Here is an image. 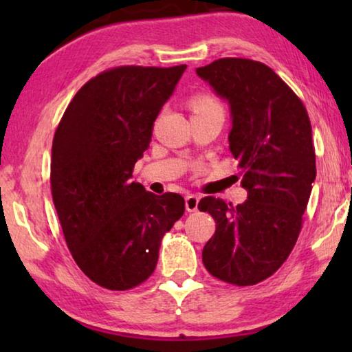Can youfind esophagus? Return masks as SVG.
Segmentation results:
<instances>
[{
    "label": "esophagus",
    "mask_w": 352,
    "mask_h": 352,
    "mask_svg": "<svg viewBox=\"0 0 352 352\" xmlns=\"http://www.w3.org/2000/svg\"><path fill=\"white\" fill-rule=\"evenodd\" d=\"M199 201H200V197H197V195L194 194H189L186 197V201H184V205H186V211L188 212H194L199 210Z\"/></svg>",
    "instance_id": "34e87169"
}]
</instances>
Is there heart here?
<instances>
[{"instance_id": "b5f03b06", "label": "heart", "mask_w": 352, "mask_h": 352, "mask_svg": "<svg viewBox=\"0 0 352 352\" xmlns=\"http://www.w3.org/2000/svg\"><path fill=\"white\" fill-rule=\"evenodd\" d=\"M190 109H192L194 115H199V113H206V111H212V110H222V105H220L219 100L212 96V94L208 93H200L195 94L190 100Z\"/></svg>"}]
</instances>
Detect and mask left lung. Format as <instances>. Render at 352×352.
<instances>
[{"label": "left lung", "instance_id": "1", "mask_svg": "<svg viewBox=\"0 0 352 352\" xmlns=\"http://www.w3.org/2000/svg\"><path fill=\"white\" fill-rule=\"evenodd\" d=\"M197 74L228 100L230 151L248 192L237 206L200 200L199 210L216 220L201 259L220 281L254 285L284 264L302 228L317 175L311 119L294 90L261 62L225 57Z\"/></svg>", "mask_w": 352, "mask_h": 352}]
</instances>
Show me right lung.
<instances>
[{
  "label": "right lung",
  "mask_w": 352,
  "mask_h": 352,
  "mask_svg": "<svg viewBox=\"0 0 352 352\" xmlns=\"http://www.w3.org/2000/svg\"><path fill=\"white\" fill-rule=\"evenodd\" d=\"M184 69L127 65L102 71L76 93L58 122L52 201L76 264L104 289L144 283L163 236L184 212L180 194L155 195L130 180Z\"/></svg>",
  "instance_id": "right-lung-1"
}]
</instances>
